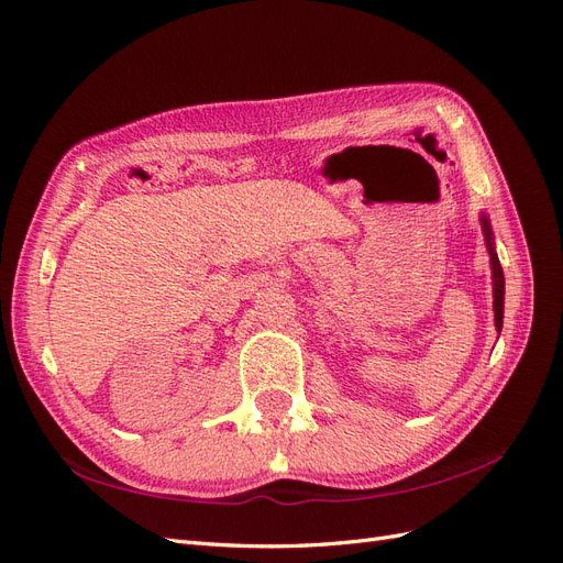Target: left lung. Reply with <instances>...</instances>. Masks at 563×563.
<instances>
[{
  "mask_svg": "<svg viewBox=\"0 0 563 563\" xmlns=\"http://www.w3.org/2000/svg\"><path fill=\"white\" fill-rule=\"evenodd\" d=\"M482 228H484V236H486V246L490 253V269H493V312H496V329H503V310H505V275L503 267L498 261V253L493 249V232H490V223L488 218L482 216Z\"/></svg>",
  "mask_w": 563,
  "mask_h": 563,
  "instance_id": "obj_1",
  "label": "left lung"
}]
</instances>
